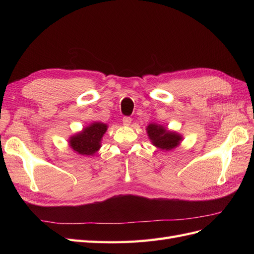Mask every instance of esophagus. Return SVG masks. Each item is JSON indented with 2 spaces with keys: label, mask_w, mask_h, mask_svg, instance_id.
I'll return each mask as SVG.
<instances>
[{
  "label": "esophagus",
  "mask_w": 254,
  "mask_h": 254,
  "mask_svg": "<svg viewBox=\"0 0 254 254\" xmlns=\"http://www.w3.org/2000/svg\"><path fill=\"white\" fill-rule=\"evenodd\" d=\"M130 124H131V118H129V117L123 118V125H124V126H129Z\"/></svg>",
  "instance_id": "obj_1"
}]
</instances>
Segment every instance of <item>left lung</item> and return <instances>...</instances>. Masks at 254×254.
Instances as JSON below:
<instances>
[{"mask_svg":"<svg viewBox=\"0 0 254 254\" xmlns=\"http://www.w3.org/2000/svg\"><path fill=\"white\" fill-rule=\"evenodd\" d=\"M146 132L151 144L163 151H170L178 147L183 140V136L180 133L156 123H150L146 127Z\"/></svg>","mask_w":254,"mask_h":254,"instance_id":"1","label":"left lung"}]
</instances>
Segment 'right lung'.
<instances>
[{"mask_svg":"<svg viewBox=\"0 0 254 254\" xmlns=\"http://www.w3.org/2000/svg\"><path fill=\"white\" fill-rule=\"evenodd\" d=\"M108 125L101 122H93L83 127L81 131L68 137V146L80 156H93L101 149L103 136L106 133Z\"/></svg>","mask_w":254,"mask_h":254,"instance_id":"1","label":"right lung"}]
</instances>
